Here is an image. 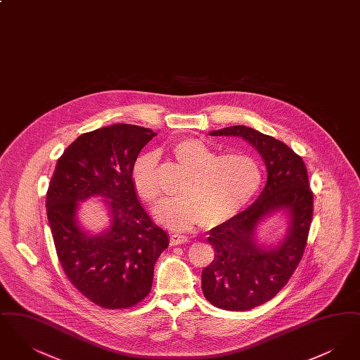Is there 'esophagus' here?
Masks as SVG:
<instances>
[{
    "mask_svg": "<svg viewBox=\"0 0 360 360\" xmlns=\"http://www.w3.org/2000/svg\"><path fill=\"white\" fill-rule=\"evenodd\" d=\"M188 236H184V235H178V233H172L170 236V244L172 245H179V244H185L188 243Z\"/></svg>",
    "mask_w": 360,
    "mask_h": 360,
    "instance_id": "obj_1",
    "label": "esophagus"
}]
</instances>
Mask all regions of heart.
<instances>
[{
	"mask_svg": "<svg viewBox=\"0 0 360 360\" xmlns=\"http://www.w3.org/2000/svg\"><path fill=\"white\" fill-rule=\"evenodd\" d=\"M175 162L188 172L174 200L155 206L159 223L184 231L195 224L214 228L232 219L257 195L262 185V170L251 155H217L198 139H184L172 147ZM132 185L147 204L159 198L156 156L143 154L132 167Z\"/></svg>",
	"mask_w": 360,
	"mask_h": 360,
	"instance_id": "obj_1",
	"label": "heart"
}]
</instances>
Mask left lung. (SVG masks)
Here are the masks:
<instances>
[{
  "label": "left lung",
  "instance_id": "obj_1",
  "mask_svg": "<svg viewBox=\"0 0 360 360\" xmlns=\"http://www.w3.org/2000/svg\"><path fill=\"white\" fill-rule=\"evenodd\" d=\"M209 135L245 140L267 169V181L257 201L210 229L207 241L214 250V259L201 275L204 295L212 305L248 310L279 292L305 251L313 216L308 172L301 156L285 143L254 128L233 125ZM279 211L288 219L285 235L275 243H260L258 226Z\"/></svg>",
  "mask_w": 360,
  "mask_h": 360
}]
</instances>
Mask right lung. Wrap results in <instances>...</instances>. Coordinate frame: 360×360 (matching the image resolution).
I'll list each match as a JSON object with an SVG mask.
<instances>
[{
	"label": "right lung",
	"instance_id": "right-lung-1",
	"mask_svg": "<svg viewBox=\"0 0 360 360\" xmlns=\"http://www.w3.org/2000/svg\"><path fill=\"white\" fill-rule=\"evenodd\" d=\"M156 134L113 124L77 137L58 159L47 191V217L59 262L70 282L96 305L131 308L151 290L155 262L169 247L137 200L132 167ZM100 196L110 224L87 233L80 202Z\"/></svg>",
	"mask_w": 360,
	"mask_h": 360
}]
</instances>
